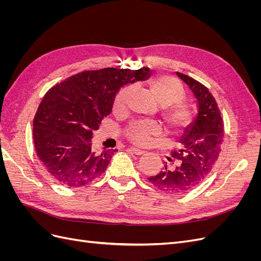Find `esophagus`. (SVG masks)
Returning a JSON list of instances; mask_svg holds the SVG:
<instances>
[{
	"mask_svg": "<svg viewBox=\"0 0 261 261\" xmlns=\"http://www.w3.org/2000/svg\"><path fill=\"white\" fill-rule=\"evenodd\" d=\"M129 151H130V152H133V153H135V154H137V155H141V154H144V153H145V151H144V150H140V149H137V148H134V147L129 148Z\"/></svg>",
	"mask_w": 261,
	"mask_h": 261,
	"instance_id": "obj_1",
	"label": "esophagus"
}]
</instances>
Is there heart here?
Masks as SVG:
<instances>
[{"label":"heart","mask_w":261,"mask_h":261,"mask_svg":"<svg viewBox=\"0 0 261 261\" xmlns=\"http://www.w3.org/2000/svg\"><path fill=\"white\" fill-rule=\"evenodd\" d=\"M150 88L160 105L168 107L164 117L173 132L183 130L192 123V109L183 102L185 99V91L176 78L168 75L154 77L150 82ZM134 91H135L134 86L124 87L118 91L113 105L115 113H124L127 111ZM125 134L130 143L138 146H148L153 137L161 135L162 127L156 122L138 121L130 124L126 128Z\"/></svg>","instance_id":"b5f03b06"}]
</instances>
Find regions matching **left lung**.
<instances>
[{
	"label": "left lung",
	"instance_id": "left-lung-1",
	"mask_svg": "<svg viewBox=\"0 0 261 261\" xmlns=\"http://www.w3.org/2000/svg\"><path fill=\"white\" fill-rule=\"evenodd\" d=\"M176 74L193 91L198 114L185 128L179 139L180 148L171 152L176 164L173 168L164 165L160 173L148 178L156 189L173 195L188 193L202 183L215 167L224 136L222 116L209 89L192 77Z\"/></svg>",
	"mask_w": 261,
	"mask_h": 261
}]
</instances>
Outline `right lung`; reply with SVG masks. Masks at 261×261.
<instances>
[{
  "instance_id": "1",
  "label": "right lung",
  "mask_w": 261,
  "mask_h": 261,
  "mask_svg": "<svg viewBox=\"0 0 261 261\" xmlns=\"http://www.w3.org/2000/svg\"><path fill=\"white\" fill-rule=\"evenodd\" d=\"M149 76L148 67L85 70L48 90L34 118V145L39 160L55 180L82 187L103 174L117 150L93 151L92 132L112 112L122 87Z\"/></svg>"
}]
</instances>
